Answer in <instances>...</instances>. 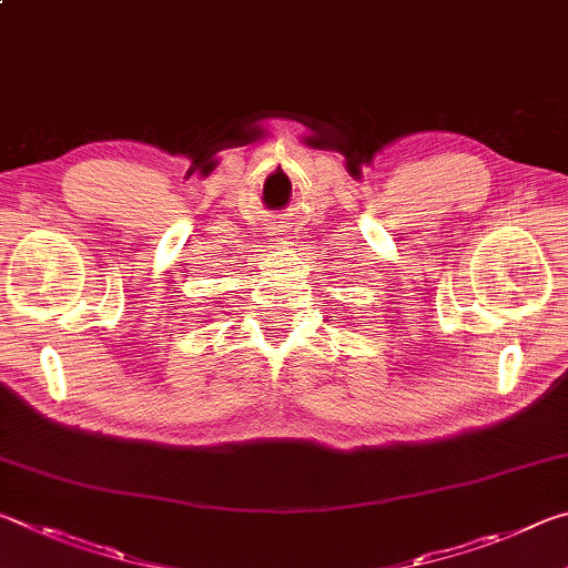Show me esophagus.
<instances>
[{"mask_svg": "<svg viewBox=\"0 0 568 568\" xmlns=\"http://www.w3.org/2000/svg\"><path fill=\"white\" fill-rule=\"evenodd\" d=\"M267 235H273V240H281V237H277V235H283V230H271V233H267Z\"/></svg>", "mask_w": 568, "mask_h": 568, "instance_id": "obj_1", "label": "esophagus"}]
</instances>
